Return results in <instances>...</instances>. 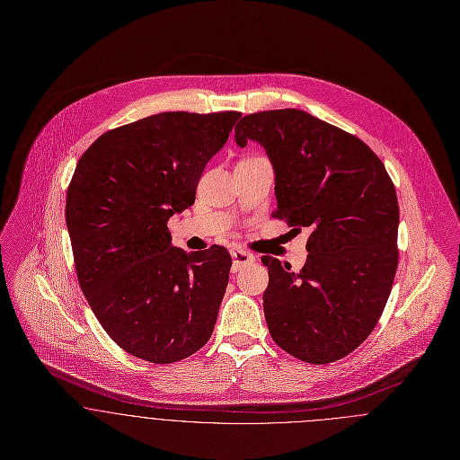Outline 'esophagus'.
Returning a JSON list of instances; mask_svg holds the SVG:
<instances>
[{"label": "esophagus", "instance_id": "obj_1", "mask_svg": "<svg viewBox=\"0 0 460 460\" xmlns=\"http://www.w3.org/2000/svg\"><path fill=\"white\" fill-rule=\"evenodd\" d=\"M231 257H233V271H238L240 268H243L247 264H252L255 261L254 254H251L243 249H233Z\"/></svg>", "mask_w": 460, "mask_h": 460}]
</instances>
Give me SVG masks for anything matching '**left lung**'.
<instances>
[{
    "label": "left lung",
    "instance_id": "1",
    "mask_svg": "<svg viewBox=\"0 0 460 460\" xmlns=\"http://www.w3.org/2000/svg\"><path fill=\"white\" fill-rule=\"evenodd\" d=\"M259 143L275 171V218L310 231L300 273L271 255L262 295L271 339L323 365L348 357L388 302L397 264L399 203L383 162L357 136L305 111H261L234 128ZM293 229V231H295Z\"/></svg>",
    "mask_w": 460,
    "mask_h": 460
}]
</instances>
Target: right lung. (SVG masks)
I'll list each match as a JSON object with an SVG mask.
<instances>
[{
  "mask_svg": "<svg viewBox=\"0 0 460 460\" xmlns=\"http://www.w3.org/2000/svg\"><path fill=\"white\" fill-rule=\"evenodd\" d=\"M240 116L160 112L105 132L77 162L65 218L79 286L132 357L180 361L213 333L231 255L172 247L167 220L194 205L208 160Z\"/></svg>",
  "mask_w": 460,
  "mask_h": 460,
  "instance_id": "1",
  "label": "right lung"
}]
</instances>
